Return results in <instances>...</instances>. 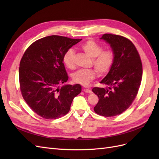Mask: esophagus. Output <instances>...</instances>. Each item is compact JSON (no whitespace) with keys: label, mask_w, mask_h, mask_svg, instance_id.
Returning a JSON list of instances; mask_svg holds the SVG:
<instances>
[{"label":"esophagus","mask_w":159,"mask_h":159,"mask_svg":"<svg viewBox=\"0 0 159 159\" xmlns=\"http://www.w3.org/2000/svg\"><path fill=\"white\" fill-rule=\"evenodd\" d=\"M84 91L85 93H92V91L90 89H84Z\"/></svg>","instance_id":"34e87169"}]
</instances>
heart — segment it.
Segmentation results:
<instances>
[{
	"label": "heart",
	"instance_id": "obj_1",
	"mask_svg": "<svg viewBox=\"0 0 159 159\" xmlns=\"http://www.w3.org/2000/svg\"><path fill=\"white\" fill-rule=\"evenodd\" d=\"M80 48L86 54L93 58V64L100 75L107 74L113 66L115 54L112 50H103L102 46L93 40H89L81 45ZM74 51L72 49L67 50L63 56V61L67 68L74 69ZM97 76V71L94 69L79 70L73 74L72 78L74 82L81 85H88L90 81Z\"/></svg>",
	"mask_w": 159,
	"mask_h": 159
}]
</instances>
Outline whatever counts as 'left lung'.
Listing matches in <instances>:
<instances>
[{
	"instance_id": "obj_1",
	"label": "left lung",
	"mask_w": 159,
	"mask_h": 159,
	"mask_svg": "<svg viewBox=\"0 0 159 159\" xmlns=\"http://www.w3.org/2000/svg\"><path fill=\"white\" fill-rule=\"evenodd\" d=\"M100 39L110 45L115 59L109 73L100 81L108 87L92 89L99 98L94 111L102 116L113 117L127 109L136 98L142 79V63L135 46L127 38L105 34Z\"/></svg>"
}]
</instances>
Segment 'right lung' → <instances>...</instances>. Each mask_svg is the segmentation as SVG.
Returning <instances> with one entry per match:
<instances>
[{
  "instance_id": "right-lung-1",
  "label": "right lung",
  "mask_w": 159,
  "mask_h": 159,
  "mask_svg": "<svg viewBox=\"0 0 159 159\" xmlns=\"http://www.w3.org/2000/svg\"><path fill=\"white\" fill-rule=\"evenodd\" d=\"M81 40L46 36L32 43L24 54L19 68L20 91L28 106L40 117L53 119L64 116L81 93L80 84L60 87L68 80L63 56Z\"/></svg>"
}]
</instances>
